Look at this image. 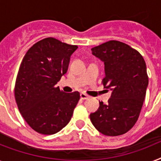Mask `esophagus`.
<instances>
[{
    "mask_svg": "<svg viewBox=\"0 0 161 161\" xmlns=\"http://www.w3.org/2000/svg\"><path fill=\"white\" fill-rule=\"evenodd\" d=\"M80 98L82 100H87L89 98V96L87 95L86 93L82 92V93H80Z\"/></svg>",
    "mask_w": 161,
    "mask_h": 161,
    "instance_id": "34e87169",
    "label": "esophagus"
}]
</instances>
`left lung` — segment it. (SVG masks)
<instances>
[{
    "instance_id": "left-lung-1",
    "label": "left lung",
    "mask_w": 161,
    "mask_h": 161,
    "mask_svg": "<svg viewBox=\"0 0 161 161\" xmlns=\"http://www.w3.org/2000/svg\"><path fill=\"white\" fill-rule=\"evenodd\" d=\"M105 64L104 87L112 90L108 104L90 114L96 129L106 136L129 132L138 119L148 86L146 62L137 50L111 40L92 48Z\"/></svg>"
}]
</instances>
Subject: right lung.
Here are the masks:
<instances>
[{
    "instance_id": "right-lung-1",
    "label": "right lung",
    "mask_w": 161,
    "mask_h": 161,
    "mask_svg": "<svg viewBox=\"0 0 161 161\" xmlns=\"http://www.w3.org/2000/svg\"><path fill=\"white\" fill-rule=\"evenodd\" d=\"M77 48L47 37L30 47L21 62L14 97L23 118L37 133H58L72 118L80 94L64 92L55 84L67 72L70 56Z\"/></svg>"
}]
</instances>
